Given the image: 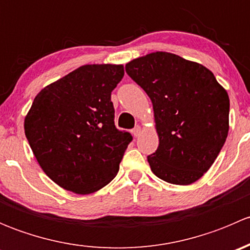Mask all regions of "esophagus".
<instances>
[{
	"mask_svg": "<svg viewBox=\"0 0 250 250\" xmlns=\"http://www.w3.org/2000/svg\"><path fill=\"white\" fill-rule=\"evenodd\" d=\"M132 133H133V135H134L135 138L139 137L140 133H141V127H140V125H137V127H135V128H133Z\"/></svg>",
	"mask_w": 250,
	"mask_h": 250,
	"instance_id": "1",
	"label": "esophagus"
}]
</instances>
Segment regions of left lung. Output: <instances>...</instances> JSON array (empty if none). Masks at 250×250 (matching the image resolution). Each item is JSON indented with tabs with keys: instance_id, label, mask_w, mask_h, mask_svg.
I'll return each instance as SVG.
<instances>
[{
	"instance_id": "1",
	"label": "left lung",
	"mask_w": 250,
	"mask_h": 250,
	"mask_svg": "<svg viewBox=\"0 0 250 250\" xmlns=\"http://www.w3.org/2000/svg\"><path fill=\"white\" fill-rule=\"evenodd\" d=\"M152 102L160 144L148 165L156 176L190 185L211 167L229 133L230 99L210 70L155 52L125 65Z\"/></svg>"
}]
</instances>
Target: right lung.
<instances>
[{
    "label": "right lung",
    "instance_id": "1",
    "mask_svg": "<svg viewBox=\"0 0 250 250\" xmlns=\"http://www.w3.org/2000/svg\"><path fill=\"white\" fill-rule=\"evenodd\" d=\"M123 75V65H83L35 97L25 135L42 170L60 188L88 195L118 173L133 139L113 122L111 92Z\"/></svg>",
    "mask_w": 250,
    "mask_h": 250
}]
</instances>
